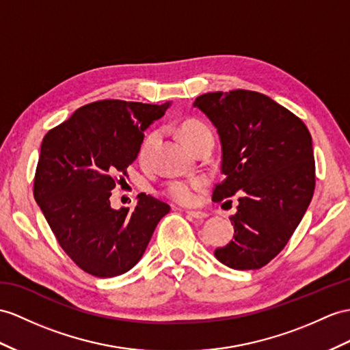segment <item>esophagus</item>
Wrapping results in <instances>:
<instances>
[{
  "label": "esophagus",
  "mask_w": 350,
  "mask_h": 350,
  "mask_svg": "<svg viewBox=\"0 0 350 350\" xmlns=\"http://www.w3.org/2000/svg\"><path fill=\"white\" fill-rule=\"evenodd\" d=\"M187 215L191 218H196V219H204L208 217L206 212H203V211H187Z\"/></svg>",
  "instance_id": "obj_1"
}]
</instances>
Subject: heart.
Listing matches in <instances>:
<instances>
[{
	"mask_svg": "<svg viewBox=\"0 0 350 350\" xmlns=\"http://www.w3.org/2000/svg\"><path fill=\"white\" fill-rule=\"evenodd\" d=\"M180 136H181L183 142L190 150L196 142H199L200 139L206 138V136H212V132L206 124L199 122V120H187L180 127ZM157 139H159L157 131L150 132L146 138H144L141 147H139V152H138V157L141 161L148 157L150 151L152 147H154ZM204 185H206V181H204L203 178L176 180L166 187V194H167V198H170L176 203L193 204L196 200H198L199 191L203 189Z\"/></svg>",
	"mask_w": 350,
	"mask_h": 350,
	"instance_id": "obj_1",
	"label": "heart"
}]
</instances>
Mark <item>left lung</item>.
Segmentation results:
<instances>
[{
	"instance_id": "1",
	"label": "left lung",
	"mask_w": 350,
	"mask_h": 350,
	"mask_svg": "<svg viewBox=\"0 0 350 350\" xmlns=\"http://www.w3.org/2000/svg\"><path fill=\"white\" fill-rule=\"evenodd\" d=\"M194 107L217 127L221 174L212 200L237 193L233 241L215 250L234 270H255L285 248L314 191L312 136L291 111L258 92H209Z\"/></svg>"
}]
</instances>
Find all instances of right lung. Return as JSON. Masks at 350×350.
<instances>
[{
	"instance_id": "right-lung-1",
	"label": "right lung",
	"mask_w": 350,
	"mask_h": 350,
	"mask_svg": "<svg viewBox=\"0 0 350 350\" xmlns=\"http://www.w3.org/2000/svg\"><path fill=\"white\" fill-rule=\"evenodd\" d=\"M169 105L92 102L41 142L33 198L62 250L89 275L114 278L129 271L170 211L146 193L133 211L113 209L109 203L118 174L126 175L138 157L144 131Z\"/></svg>"
}]
</instances>
